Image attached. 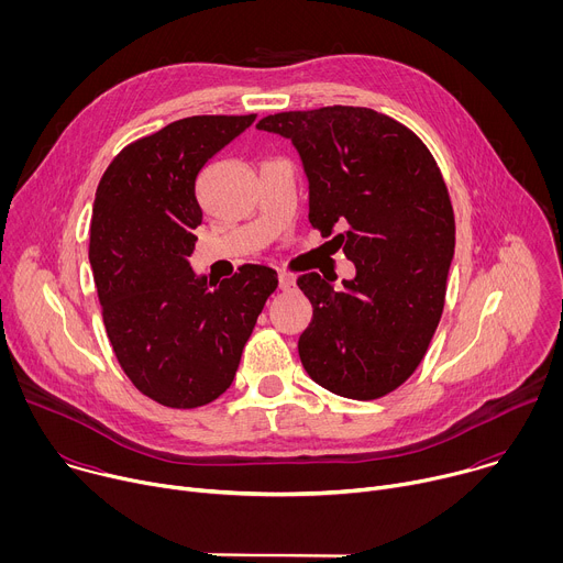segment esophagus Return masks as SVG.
<instances>
[{
  "label": "esophagus",
  "mask_w": 563,
  "mask_h": 563,
  "mask_svg": "<svg viewBox=\"0 0 563 563\" xmlns=\"http://www.w3.org/2000/svg\"><path fill=\"white\" fill-rule=\"evenodd\" d=\"M294 285H296V280H294L291 274H287V272H280V274H278V287H280L283 291H289Z\"/></svg>",
  "instance_id": "1"
}]
</instances>
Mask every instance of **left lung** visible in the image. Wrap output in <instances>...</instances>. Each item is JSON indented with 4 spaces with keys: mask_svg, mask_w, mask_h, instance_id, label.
Wrapping results in <instances>:
<instances>
[{
    "mask_svg": "<svg viewBox=\"0 0 563 563\" xmlns=\"http://www.w3.org/2000/svg\"><path fill=\"white\" fill-rule=\"evenodd\" d=\"M296 146L309 180V222L343 247L356 276L334 289L316 272L296 283L313 307L298 339L307 374L372 400L423 361L445 302L454 211L428 146L365 107L267 115L256 124Z\"/></svg>",
    "mask_w": 563,
    "mask_h": 563,
    "instance_id": "1",
    "label": "left lung"
}]
</instances>
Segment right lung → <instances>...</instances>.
<instances>
[{"label": "right lung", "mask_w": 563, "mask_h": 563, "mask_svg": "<svg viewBox=\"0 0 563 563\" xmlns=\"http://www.w3.org/2000/svg\"><path fill=\"white\" fill-rule=\"evenodd\" d=\"M256 115H194L124 146L93 202L89 261L107 336L131 383L155 404L191 410L233 380L276 269L243 265L207 283L189 256L202 222L196 183Z\"/></svg>", "instance_id": "1"}]
</instances>
